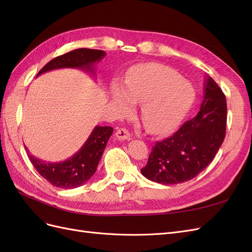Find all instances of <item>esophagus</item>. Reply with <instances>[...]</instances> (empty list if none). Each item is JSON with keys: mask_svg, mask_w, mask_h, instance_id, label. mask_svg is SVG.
<instances>
[{"mask_svg": "<svg viewBox=\"0 0 252 252\" xmlns=\"http://www.w3.org/2000/svg\"><path fill=\"white\" fill-rule=\"evenodd\" d=\"M117 139L120 141H125V140H130V133H129L126 129L121 128L116 132Z\"/></svg>", "mask_w": 252, "mask_h": 252, "instance_id": "esophagus-1", "label": "esophagus"}]
</instances>
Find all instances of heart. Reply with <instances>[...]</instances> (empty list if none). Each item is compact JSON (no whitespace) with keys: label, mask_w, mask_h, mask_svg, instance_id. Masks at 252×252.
Segmentation results:
<instances>
[{"label":"heart","mask_w":252,"mask_h":252,"mask_svg":"<svg viewBox=\"0 0 252 252\" xmlns=\"http://www.w3.org/2000/svg\"><path fill=\"white\" fill-rule=\"evenodd\" d=\"M111 98L121 114L132 113L142 104L141 120L145 129L164 134L177 128L191 109L193 86L179 72L162 64H142L128 72L125 84L114 82Z\"/></svg>","instance_id":"heart-1"}]
</instances>
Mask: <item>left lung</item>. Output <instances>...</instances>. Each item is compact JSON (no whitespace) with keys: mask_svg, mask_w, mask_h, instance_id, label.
Segmentation results:
<instances>
[{"mask_svg":"<svg viewBox=\"0 0 252 252\" xmlns=\"http://www.w3.org/2000/svg\"><path fill=\"white\" fill-rule=\"evenodd\" d=\"M195 118L187 121L170 138L158 142L141 169L145 178L163 185L190 181L207 167L223 144L226 132V97L210 77Z\"/></svg>","mask_w":252,"mask_h":252,"instance_id":"1","label":"left lung"}]
</instances>
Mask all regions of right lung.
<instances>
[{
	"label": "right lung",
	"mask_w": 252,
	"mask_h": 252,
	"mask_svg": "<svg viewBox=\"0 0 252 252\" xmlns=\"http://www.w3.org/2000/svg\"><path fill=\"white\" fill-rule=\"evenodd\" d=\"M105 56L106 52L103 50L75 49L51 60L42 68L36 77L61 68H75L89 72L91 77H94L95 64ZM112 132L113 129L110 126H95L77 154L63 162H45L30 154L27 147L25 149L36 171L50 184L66 189L77 188L85 184L94 174Z\"/></svg>",
	"instance_id": "add662e5"
}]
</instances>
